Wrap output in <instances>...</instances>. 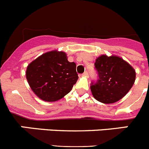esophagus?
I'll return each instance as SVG.
<instances>
[{
	"label": "esophagus",
	"mask_w": 149,
	"mask_h": 149,
	"mask_svg": "<svg viewBox=\"0 0 149 149\" xmlns=\"http://www.w3.org/2000/svg\"><path fill=\"white\" fill-rule=\"evenodd\" d=\"M83 75L85 76V77H88V76H89V74H88V72H85L84 74H83Z\"/></svg>",
	"instance_id": "esophagus-1"
}]
</instances>
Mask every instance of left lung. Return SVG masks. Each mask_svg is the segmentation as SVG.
<instances>
[{"mask_svg":"<svg viewBox=\"0 0 149 149\" xmlns=\"http://www.w3.org/2000/svg\"><path fill=\"white\" fill-rule=\"evenodd\" d=\"M99 80L90 86L93 97L104 104L122 99L134 85L136 72L127 62L116 55L102 54L95 63Z\"/></svg>","mask_w":149,"mask_h":149,"instance_id":"1","label":"left lung"}]
</instances>
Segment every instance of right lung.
<instances>
[{
    "label": "right lung",
    "instance_id": "add662e5",
    "mask_svg": "<svg viewBox=\"0 0 149 149\" xmlns=\"http://www.w3.org/2000/svg\"><path fill=\"white\" fill-rule=\"evenodd\" d=\"M26 78L40 99L53 102L72 90L78 75L75 63L68 62L64 51L54 50L40 55L27 65Z\"/></svg>",
    "mask_w": 149,
    "mask_h": 149
}]
</instances>
